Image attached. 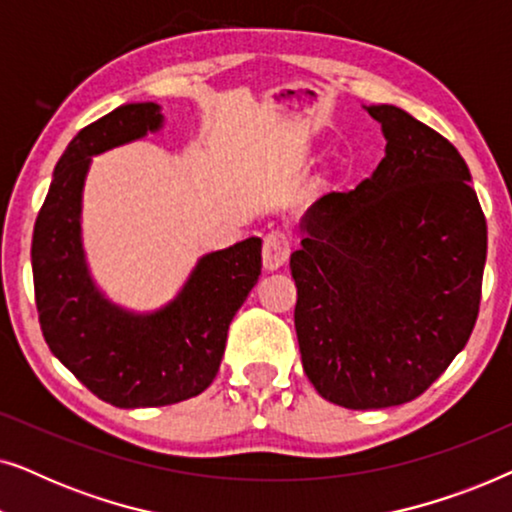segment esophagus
<instances>
[{
  "instance_id": "esophagus-1",
  "label": "esophagus",
  "mask_w": 512,
  "mask_h": 512,
  "mask_svg": "<svg viewBox=\"0 0 512 512\" xmlns=\"http://www.w3.org/2000/svg\"><path fill=\"white\" fill-rule=\"evenodd\" d=\"M291 254V242L289 237L279 230H272V233L265 235L263 240V268L265 270H277L289 261Z\"/></svg>"
}]
</instances>
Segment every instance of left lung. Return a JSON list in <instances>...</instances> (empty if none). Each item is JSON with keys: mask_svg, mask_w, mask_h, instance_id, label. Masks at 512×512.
Here are the masks:
<instances>
[{"mask_svg": "<svg viewBox=\"0 0 512 512\" xmlns=\"http://www.w3.org/2000/svg\"><path fill=\"white\" fill-rule=\"evenodd\" d=\"M366 111L384 158L354 191L307 209L291 254L305 375L349 410L408 403L445 373L473 333L487 258L459 151L394 104Z\"/></svg>", "mask_w": 512, "mask_h": 512, "instance_id": "8db88e82", "label": "left lung"}]
</instances>
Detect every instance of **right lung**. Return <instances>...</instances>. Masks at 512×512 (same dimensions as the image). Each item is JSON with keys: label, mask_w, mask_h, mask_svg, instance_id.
<instances>
[{"label": "right lung", "mask_w": 512, "mask_h": 512, "mask_svg": "<svg viewBox=\"0 0 512 512\" xmlns=\"http://www.w3.org/2000/svg\"><path fill=\"white\" fill-rule=\"evenodd\" d=\"M163 128L156 102L123 104L62 153L32 235L39 324L51 352L116 408H160L205 391L219 373L228 326L261 275V237L205 254L170 303L130 312L90 277L81 237L90 158Z\"/></svg>", "instance_id": "add662e5"}]
</instances>
